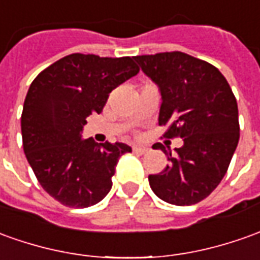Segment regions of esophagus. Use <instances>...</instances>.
Instances as JSON below:
<instances>
[{
	"instance_id": "esophagus-1",
	"label": "esophagus",
	"mask_w": 260,
	"mask_h": 260,
	"mask_svg": "<svg viewBox=\"0 0 260 260\" xmlns=\"http://www.w3.org/2000/svg\"><path fill=\"white\" fill-rule=\"evenodd\" d=\"M133 151L137 154H147L150 151V148L148 147H144V146H133Z\"/></svg>"
}]
</instances>
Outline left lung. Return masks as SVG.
I'll use <instances>...</instances> for the list:
<instances>
[{"mask_svg":"<svg viewBox=\"0 0 260 260\" xmlns=\"http://www.w3.org/2000/svg\"><path fill=\"white\" fill-rule=\"evenodd\" d=\"M143 73L161 94L158 124L166 136H180L175 153L162 144L166 170L148 175L160 200L173 205H192L207 198L221 182L239 141L238 105L231 86L215 66L182 52L134 56Z\"/></svg>","mask_w":260,"mask_h":260,"instance_id":"1","label":"left lung"}]
</instances>
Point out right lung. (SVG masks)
<instances>
[{"instance_id": "add662e5", "label": "right lung", "mask_w": 260, "mask_h": 260, "mask_svg": "<svg viewBox=\"0 0 260 260\" xmlns=\"http://www.w3.org/2000/svg\"><path fill=\"white\" fill-rule=\"evenodd\" d=\"M139 73L133 59L72 53L38 75L21 116L26 160L38 181L56 201L71 208L100 202L112 188L124 143L83 139L86 117L100 113L109 93Z\"/></svg>"}]
</instances>
